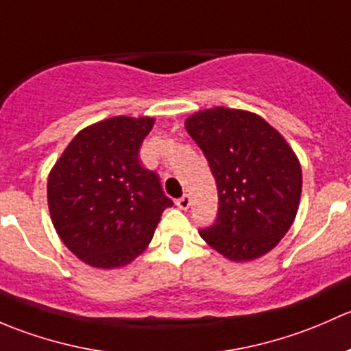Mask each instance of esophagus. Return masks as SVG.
I'll list each match as a JSON object with an SVG mask.
<instances>
[{"label": "esophagus", "instance_id": "34e87169", "mask_svg": "<svg viewBox=\"0 0 351 351\" xmlns=\"http://www.w3.org/2000/svg\"><path fill=\"white\" fill-rule=\"evenodd\" d=\"M176 204L179 206L180 209H187V208H189V206H191V197L187 196V194H184L182 197H179V199L176 201Z\"/></svg>", "mask_w": 351, "mask_h": 351}]
</instances>
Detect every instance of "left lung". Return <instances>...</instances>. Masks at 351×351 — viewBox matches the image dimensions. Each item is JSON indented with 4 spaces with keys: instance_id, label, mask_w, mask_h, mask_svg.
<instances>
[{
    "instance_id": "left-lung-1",
    "label": "left lung",
    "mask_w": 351,
    "mask_h": 351,
    "mask_svg": "<svg viewBox=\"0 0 351 351\" xmlns=\"http://www.w3.org/2000/svg\"><path fill=\"white\" fill-rule=\"evenodd\" d=\"M218 187V216L199 230L202 240L234 262L258 258L291 228L299 208L302 172L276 128L258 114L213 108L186 120Z\"/></svg>"
}]
</instances>
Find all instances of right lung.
I'll return each instance as SVG.
<instances>
[{"instance_id":"1","label":"right lung","mask_w":351,"mask_h":351,"mask_svg":"<svg viewBox=\"0 0 351 351\" xmlns=\"http://www.w3.org/2000/svg\"><path fill=\"white\" fill-rule=\"evenodd\" d=\"M154 118H108L81 130L53 165L47 199L64 245L82 262L114 269L149 247L174 202L138 152Z\"/></svg>"}]
</instances>
